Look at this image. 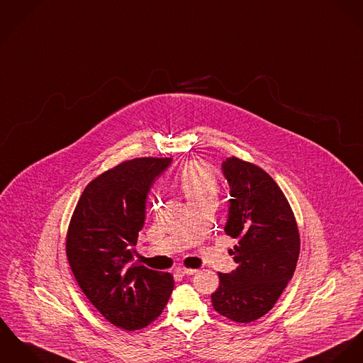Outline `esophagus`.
<instances>
[{"label":"esophagus","mask_w":363,"mask_h":363,"mask_svg":"<svg viewBox=\"0 0 363 363\" xmlns=\"http://www.w3.org/2000/svg\"><path fill=\"white\" fill-rule=\"evenodd\" d=\"M176 272L182 276H190V274H194L197 270L196 269H187V267H177Z\"/></svg>","instance_id":"34e87169"}]
</instances>
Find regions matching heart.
Here are the masks:
<instances>
[{"label":"heart","mask_w":363,"mask_h":363,"mask_svg":"<svg viewBox=\"0 0 363 363\" xmlns=\"http://www.w3.org/2000/svg\"><path fill=\"white\" fill-rule=\"evenodd\" d=\"M179 186L189 202L205 198H216L218 179L216 176L199 162H189L179 173Z\"/></svg>","instance_id":"heart-1"}]
</instances>
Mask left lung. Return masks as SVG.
<instances>
[{"mask_svg": "<svg viewBox=\"0 0 363 363\" xmlns=\"http://www.w3.org/2000/svg\"><path fill=\"white\" fill-rule=\"evenodd\" d=\"M230 186L228 235L238 240L230 254L238 264L219 273L213 309L238 323L266 315L291 280L299 257L296 216L277 183L259 166L235 157L222 164Z\"/></svg>", "mask_w": 363, "mask_h": 363, "instance_id": "obj_1", "label": "left lung"}]
</instances>
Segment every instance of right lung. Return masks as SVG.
<instances>
[{
    "mask_svg": "<svg viewBox=\"0 0 363 363\" xmlns=\"http://www.w3.org/2000/svg\"><path fill=\"white\" fill-rule=\"evenodd\" d=\"M172 158H135L87 184L73 211L66 257L89 301L121 329L148 326L164 311L174 280L170 273L132 264L145 199Z\"/></svg>",
    "mask_w": 363,
    "mask_h": 363,
    "instance_id": "add662e5",
    "label": "right lung"
}]
</instances>
